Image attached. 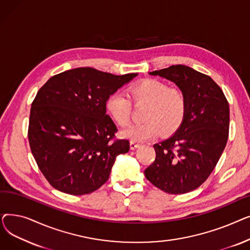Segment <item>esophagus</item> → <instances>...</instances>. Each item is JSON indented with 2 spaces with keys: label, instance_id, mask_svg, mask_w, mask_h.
Listing matches in <instances>:
<instances>
[{
  "label": "esophagus",
  "instance_id": "34e87169",
  "mask_svg": "<svg viewBox=\"0 0 250 250\" xmlns=\"http://www.w3.org/2000/svg\"><path fill=\"white\" fill-rule=\"evenodd\" d=\"M141 145L139 143H137V142H135V141H130L129 142V148H130V150H135V149H137V148H139Z\"/></svg>",
  "mask_w": 250,
  "mask_h": 250
}]
</instances>
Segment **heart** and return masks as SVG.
Segmentation results:
<instances>
[{"label": "heart", "instance_id": "1", "mask_svg": "<svg viewBox=\"0 0 250 250\" xmlns=\"http://www.w3.org/2000/svg\"><path fill=\"white\" fill-rule=\"evenodd\" d=\"M127 95L129 99L120 92H114L105 102L108 114L121 127H125L130 123L132 101L136 106L147 105L143 114L145 123L133 125L123 130V138L143 142L159 134L168 136L175 133L185 121L187 97L177 87H169L157 79H144L127 89Z\"/></svg>", "mask_w": 250, "mask_h": 250}]
</instances>
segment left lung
<instances>
[{
	"label": "left lung",
	"mask_w": 250,
	"mask_h": 250,
	"mask_svg": "<svg viewBox=\"0 0 250 250\" xmlns=\"http://www.w3.org/2000/svg\"><path fill=\"white\" fill-rule=\"evenodd\" d=\"M174 82L187 97L186 118L175 134L155 144L146 178L159 189L181 194L201 187L216 167L229 136V104L211 77L183 64L149 73Z\"/></svg>",
	"instance_id": "8db88e82"
}]
</instances>
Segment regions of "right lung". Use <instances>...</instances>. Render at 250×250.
<instances>
[{"instance_id":"add662e5","label":"right lung","mask_w":250,"mask_h":250,"mask_svg":"<svg viewBox=\"0 0 250 250\" xmlns=\"http://www.w3.org/2000/svg\"><path fill=\"white\" fill-rule=\"evenodd\" d=\"M138 74L116 76L77 68L52 76L31 104L28 140L38 168L56 189L82 195L108 180L117 155L129 142L117 128L105 102Z\"/></svg>"}]
</instances>
